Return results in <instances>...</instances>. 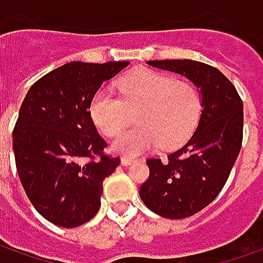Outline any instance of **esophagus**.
I'll return each instance as SVG.
<instances>
[{"instance_id":"esophagus-1","label":"esophagus","mask_w":263,"mask_h":263,"mask_svg":"<svg viewBox=\"0 0 263 263\" xmlns=\"http://www.w3.org/2000/svg\"><path fill=\"white\" fill-rule=\"evenodd\" d=\"M121 162H122V165H131V164H137L138 160L137 158H131V157H124L121 160Z\"/></svg>"}]
</instances>
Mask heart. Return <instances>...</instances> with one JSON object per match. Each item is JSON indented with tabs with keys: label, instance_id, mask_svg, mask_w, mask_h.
<instances>
[{
	"label": "heart",
	"instance_id": "b5f03b06",
	"mask_svg": "<svg viewBox=\"0 0 263 263\" xmlns=\"http://www.w3.org/2000/svg\"><path fill=\"white\" fill-rule=\"evenodd\" d=\"M119 98L108 89L93 95L89 114L106 137H114L131 122L138 126L124 132L112 142L122 155H138L155 145L174 148L190 138L201 115L199 89L154 70H138L119 83Z\"/></svg>",
	"mask_w": 263,
	"mask_h": 263
}]
</instances>
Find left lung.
I'll use <instances>...</instances> for the list:
<instances>
[{
  "label": "left lung",
  "mask_w": 263,
  "mask_h": 263,
  "mask_svg": "<svg viewBox=\"0 0 263 263\" xmlns=\"http://www.w3.org/2000/svg\"><path fill=\"white\" fill-rule=\"evenodd\" d=\"M157 69L178 73L200 89L201 115L187 144L149 158V177L139 196L149 210L167 219H184L213 201L229 178L243 138V103L220 70L196 60H149Z\"/></svg>",
  "instance_id": "obj_1"
}]
</instances>
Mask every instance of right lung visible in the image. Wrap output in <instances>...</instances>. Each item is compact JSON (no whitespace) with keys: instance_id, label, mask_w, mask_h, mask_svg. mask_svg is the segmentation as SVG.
Instances as JSON below:
<instances>
[{"instance_id":"obj_1","label":"right lung","mask_w":263,"mask_h":263,"mask_svg":"<svg viewBox=\"0 0 263 263\" xmlns=\"http://www.w3.org/2000/svg\"><path fill=\"white\" fill-rule=\"evenodd\" d=\"M129 62L66 63L27 92L12 131L21 184L34 209L60 228H78L101 207L103 180L121 160L102 151L105 139L89 114L93 95Z\"/></svg>"}]
</instances>
